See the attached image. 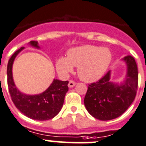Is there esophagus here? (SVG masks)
Here are the masks:
<instances>
[{"label": "esophagus", "instance_id": "esophagus-1", "mask_svg": "<svg viewBox=\"0 0 146 146\" xmlns=\"http://www.w3.org/2000/svg\"><path fill=\"white\" fill-rule=\"evenodd\" d=\"M75 85H76V82H74V81H69V83H68V87L72 88V87H73Z\"/></svg>", "mask_w": 146, "mask_h": 146}]
</instances>
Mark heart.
Listing matches in <instances>:
<instances>
[{
    "instance_id": "obj_1",
    "label": "heart",
    "mask_w": 146,
    "mask_h": 146,
    "mask_svg": "<svg viewBox=\"0 0 146 146\" xmlns=\"http://www.w3.org/2000/svg\"><path fill=\"white\" fill-rule=\"evenodd\" d=\"M112 61V53L108 48L84 45L70 49L68 57H61L56 62L59 74L67 77L78 67V75L82 81L93 82L105 74Z\"/></svg>"
}]
</instances>
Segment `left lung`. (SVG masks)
I'll use <instances>...</instances> for the list:
<instances>
[{
    "mask_svg": "<svg viewBox=\"0 0 146 146\" xmlns=\"http://www.w3.org/2000/svg\"><path fill=\"white\" fill-rule=\"evenodd\" d=\"M122 61L127 72L121 82L111 81L110 70L99 81L88 86L84 102L88 112L95 119L108 121L119 117L135 100L138 84L137 64L132 56H127Z\"/></svg>",
    "mask_w": 146,
    "mask_h": 146,
    "instance_id": "obj_1",
    "label": "left lung"
}]
</instances>
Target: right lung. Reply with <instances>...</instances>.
Masks as SVG:
<instances>
[{"mask_svg":"<svg viewBox=\"0 0 146 146\" xmlns=\"http://www.w3.org/2000/svg\"><path fill=\"white\" fill-rule=\"evenodd\" d=\"M29 45L40 49L37 41L29 42ZM24 47L17 50L9 60L7 65V81L11 100L17 108L28 118L38 121L51 119L61 111L65 96L68 91V81L54 79L45 91L38 94H27L17 89L12 74L13 64L15 58Z\"/></svg>","mask_w":146,"mask_h":146,"instance_id":"add662e5","label":"right lung"}]
</instances>
